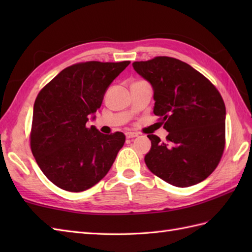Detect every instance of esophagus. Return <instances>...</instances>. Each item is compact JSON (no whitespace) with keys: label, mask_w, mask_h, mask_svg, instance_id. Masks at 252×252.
Masks as SVG:
<instances>
[{"label":"esophagus","mask_w":252,"mask_h":252,"mask_svg":"<svg viewBox=\"0 0 252 252\" xmlns=\"http://www.w3.org/2000/svg\"><path fill=\"white\" fill-rule=\"evenodd\" d=\"M126 138H134V137L138 136V133H136V132H126Z\"/></svg>","instance_id":"esophagus-1"}]
</instances>
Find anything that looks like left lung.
I'll use <instances>...</instances> for the list:
<instances>
[{"label":"left lung","mask_w":252,"mask_h":252,"mask_svg":"<svg viewBox=\"0 0 252 252\" xmlns=\"http://www.w3.org/2000/svg\"><path fill=\"white\" fill-rule=\"evenodd\" d=\"M134 70L154 89V114L169 132L165 142L148 134L147 168L178 187L207 179L225 147V105L218 89L189 63L168 56L134 62Z\"/></svg>","instance_id":"obj_1"}]
</instances>
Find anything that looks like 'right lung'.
Masks as SVG:
<instances>
[{"label": "right lung", "mask_w": 252, "mask_h": 252, "mask_svg": "<svg viewBox=\"0 0 252 252\" xmlns=\"http://www.w3.org/2000/svg\"><path fill=\"white\" fill-rule=\"evenodd\" d=\"M130 62L78 63L63 69L37 94L30 131L32 155L53 184L89 189L108 173L126 142L122 132L103 134L87 126L110 83Z\"/></svg>", "instance_id": "obj_1"}]
</instances>
